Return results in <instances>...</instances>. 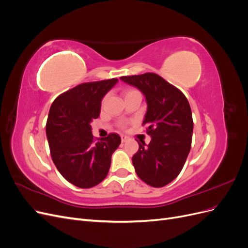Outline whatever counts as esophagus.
<instances>
[{
  "instance_id": "esophagus-1",
  "label": "esophagus",
  "mask_w": 248,
  "mask_h": 248,
  "mask_svg": "<svg viewBox=\"0 0 248 248\" xmlns=\"http://www.w3.org/2000/svg\"><path fill=\"white\" fill-rule=\"evenodd\" d=\"M127 140H128V138H127L126 136H121V140H122V142H125Z\"/></svg>"
}]
</instances>
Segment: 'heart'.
<instances>
[{
	"mask_svg": "<svg viewBox=\"0 0 248 248\" xmlns=\"http://www.w3.org/2000/svg\"><path fill=\"white\" fill-rule=\"evenodd\" d=\"M134 91H136V90H129V91H127V93H126V94L131 93V92H134ZM123 127H124V125H123Z\"/></svg>",
	"mask_w": 248,
	"mask_h": 248,
	"instance_id": "heart-1",
	"label": "heart"
}]
</instances>
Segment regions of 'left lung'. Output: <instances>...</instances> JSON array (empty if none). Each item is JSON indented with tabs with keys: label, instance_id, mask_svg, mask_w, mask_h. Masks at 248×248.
Wrapping results in <instances>:
<instances>
[{
	"label": "left lung",
	"instance_id": "1",
	"mask_svg": "<svg viewBox=\"0 0 248 248\" xmlns=\"http://www.w3.org/2000/svg\"><path fill=\"white\" fill-rule=\"evenodd\" d=\"M120 79L137 87L148 109L142 125L151 141L139 142L132 163L140 180L153 187L170 183L182 170L191 148L193 121L189 102L178 88L158 74L147 72Z\"/></svg>",
	"mask_w": 248,
	"mask_h": 248
}]
</instances>
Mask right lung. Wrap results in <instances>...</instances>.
I'll list each match as a JSON object with an SVG mask.
<instances>
[{"mask_svg": "<svg viewBox=\"0 0 248 248\" xmlns=\"http://www.w3.org/2000/svg\"><path fill=\"white\" fill-rule=\"evenodd\" d=\"M118 78L84 82L59 95L46 122L51 159L67 181L91 188L108 174L111 155L121 144L117 133L95 141L91 122L100 114L101 100Z\"/></svg>", "mask_w": 248, "mask_h": 248, "instance_id": "right-lung-1", "label": "right lung"}]
</instances>
